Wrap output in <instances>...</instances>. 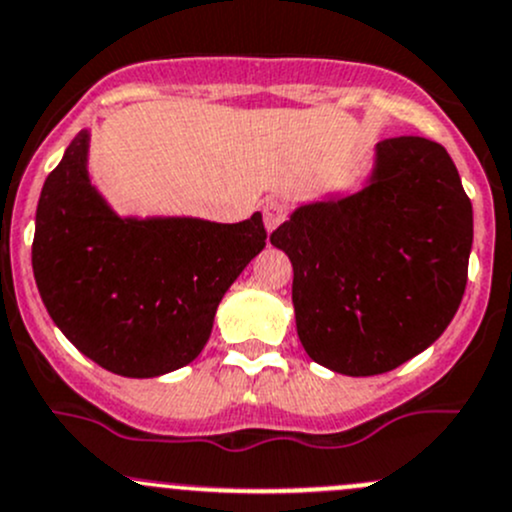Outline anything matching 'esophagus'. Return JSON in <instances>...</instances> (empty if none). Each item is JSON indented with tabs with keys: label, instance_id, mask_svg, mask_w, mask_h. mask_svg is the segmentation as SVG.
Listing matches in <instances>:
<instances>
[{
	"label": "esophagus",
	"instance_id": "obj_1",
	"mask_svg": "<svg viewBox=\"0 0 512 512\" xmlns=\"http://www.w3.org/2000/svg\"><path fill=\"white\" fill-rule=\"evenodd\" d=\"M287 215H289V208L284 206L282 201H267L265 208H262V218H265L267 233H272L277 225H282L284 220H287Z\"/></svg>",
	"mask_w": 512,
	"mask_h": 512
}]
</instances>
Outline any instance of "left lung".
<instances>
[{"instance_id":"left-lung-1","label":"left lung","mask_w":512,"mask_h":512,"mask_svg":"<svg viewBox=\"0 0 512 512\" xmlns=\"http://www.w3.org/2000/svg\"><path fill=\"white\" fill-rule=\"evenodd\" d=\"M294 267L304 351L365 378L407 363L451 324L469 277L473 208L441 144L392 137L368 184L299 206L270 235Z\"/></svg>"}]
</instances>
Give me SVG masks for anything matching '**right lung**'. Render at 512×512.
I'll return each instance as SVG.
<instances>
[{
    "label": "right lung",
    "instance_id": "obj_1",
    "mask_svg": "<svg viewBox=\"0 0 512 512\" xmlns=\"http://www.w3.org/2000/svg\"><path fill=\"white\" fill-rule=\"evenodd\" d=\"M88 147L83 129L41 188L36 287L80 353L115 375L157 378L203 351L220 299L267 230L260 213L242 223L120 218L90 184Z\"/></svg>",
    "mask_w": 512,
    "mask_h": 512
}]
</instances>
